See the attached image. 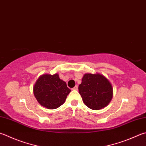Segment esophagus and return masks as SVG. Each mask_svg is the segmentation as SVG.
Masks as SVG:
<instances>
[{
    "instance_id": "1",
    "label": "esophagus",
    "mask_w": 146,
    "mask_h": 146,
    "mask_svg": "<svg viewBox=\"0 0 146 146\" xmlns=\"http://www.w3.org/2000/svg\"><path fill=\"white\" fill-rule=\"evenodd\" d=\"M78 86H74L72 90H78Z\"/></svg>"
}]
</instances>
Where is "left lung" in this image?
Returning a JSON list of instances; mask_svg holds the SVG:
<instances>
[{
	"label": "left lung",
	"mask_w": 146,
	"mask_h": 146,
	"mask_svg": "<svg viewBox=\"0 0 146 146\" xmlns=\"http://www.w3.org/2000/svg\"><path fill=\"white\" fill-rule=\"evenodd\" d=\"M79 93L84 104L92 110L106 107L113 97L111 82L103 74L86 73L79 86Z\"/></svg>",
	"instance_id": "obj_1"
}]
</instances>
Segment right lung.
<instances>
[{
  "label": "right lung",
  "mask_w": 146,
  "mask_h": 146,
  "mask_svg": "<svg viewBox=\"0 0 146 146\" xmlns=\"http://www.w3.org/2000/svg\"><path fill=\"white\" fill-rule=\"evenodd\" d=\"M33 91L40 105L49 109H56L64 104L71 92L58 73L41 75L35 82Z\"/></svg>",
  "instance_id": "right-lung-1"
}]
</instances>
